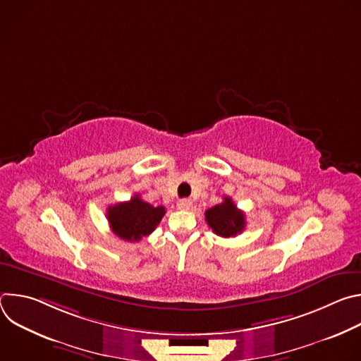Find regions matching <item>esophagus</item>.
Instances as JSON below:
<instances>
[{
  "label": "esophagus",
  "instance_id": "obj_1",
  "mask_svg": "<svg viewBox=\"0 0 361 361\" xmlns=\"http://www.w3.org/2000/svg\"><path fill=\"white\" fill-rule=\"evenodd\" d=\"M191 205H192V201L190 198H183L178 201V207L183 210H188Z\"/></svg>",
  "mask_w": 361,
  "mask_h": 361
}]
</instances>
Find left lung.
<instances>
[{
  "label": "left lung",
  "mask_w": 361,
  "mask_h": 361,
  "mask_svg": "<svg viewBox=\"0 0 361 361\" xmlns=\"http://www.w3.org/2000/svg\"><path fill=\"white\" fill-rule=\"evenodd\" d=\"M205 221L217 235L226 238L235 237L245 227V216L237 209L231 197H224L223 202L205 212Z\"/></svg>",
  "instance_id": "1"
}]
</instances>
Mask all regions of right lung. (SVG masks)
Wrapping results in <instances>:
<instances>
[{"instance_id":"1","label":"right lung","mask_w":361,"mask_h":361,"mask_svg":"<svg viewBox=\"0 0 361 361\" xmlns=\"http://www.w3.org/2000/svg\"><path fill=\"white\" fill-rule=\"evenodd\" d=\"M166 214L163 205L154 207L135 194L130 201L110 205L107 220L113 233L126 241H140L149 235Z\"/></svg>"}]
</instances>
